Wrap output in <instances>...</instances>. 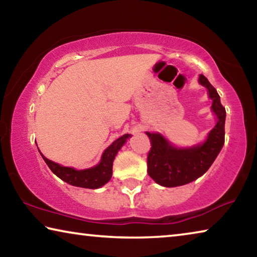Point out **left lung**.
I'll list each match as a JSON object with an SVG mask.
<instances>
[{
	"mask_svg": "<svg viewBox=\"0 0 257 257\" xmlns=\"http://www.w3.org/2000/svg\"><path fill=\"white\" fill-rule=\"evenodd\" d=\"M198 80L208 90L217 122L204 144L186 150L176 149L159 134L146 133L152 145L147 155V172L161 186L177 187L196 180L210 169L224 144L225 108L207 78L201 75Z\"/></svg>",
	"mask_w": 257,
	"mask_h": 257,
	"instance_id": "left-lung-1",
	"label": "left lung"
}]
</instances>
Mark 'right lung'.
Returning <instances> with one entry per match:
<instances>
[{
	"instance_id": "right-lung-1",
	"label": "right lung",
	"mask_w": 257,
	"mask_h": 257,
	"mask_svg": "<svg viewBox=\"0 0 257 257\" xmlns=\"http://www.w3.org/2000/svg\"><path fill=\"white\" fill-rule=\"evenodd\" d=\"M129 137L128 134L123 135L120 138L116 139L112 144L104 151L102 155L101 162L96 167L86 169V170H75L73 168L62 167L58 163L53 162L49 159H46L44 155H42L43 160L49 165L51 171L58 176L61 180L68 182L69 185L81 187V188H99L111 179L112 177V165L118 151L122 147V145Z\"/></svg>"
}]
</instances>
